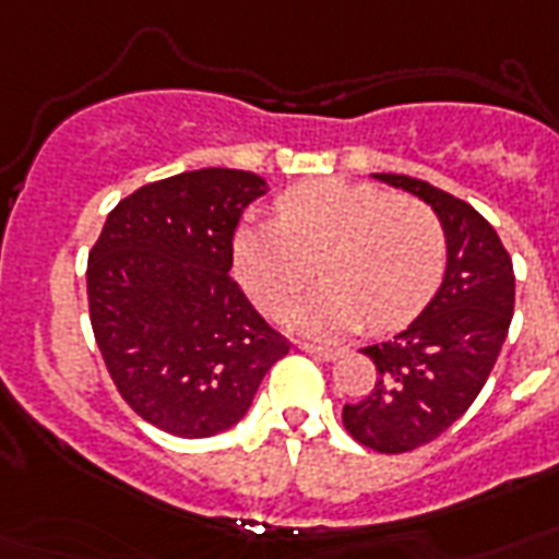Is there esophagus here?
Masks as SVG:
<instances>
[{
    "instance_id": "1",
    "label": "esophagus",
    "mask_w": 559,
    "mask_h": 559,
    "mask_svg": "<svg viewBox=\"0 0 559 559\" xmlns=\"http://www.w3.org/2000/svg\"><path fill=\"white\" fill-rule=\"evenodd\" d=\"M298 350H307V354H313L319 359H333L340 350L331 348V345H316V342H296Z\"/></svg>"
}]
</instances>
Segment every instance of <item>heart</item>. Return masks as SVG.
<instances>
[{"instance_id": "obj_1", "label": "heart", "mask_w": 559, "mask_h": 559, "mask_svg": "<svg viewBox=\"0 0 559 559\" xmlns=\"http://www.w3.org/2000/svg\"><path fill=\"white\" fill-rule=\"evenodd\" d=\"M275 209L278 219L237 228L235 272L254 305L275 313L319 261L322 287L287 310L296 331L340 336L366 322L394 331L441 284L447 231L426 202L333 177L289 188Z\"/></svg>"}]
</instances>
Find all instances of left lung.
I'll return each mask as SVG.
<instances>
[{"instance_id":"1","label":"left lung","mask_w":559,"mask_h":559,"mask_svg":"<svg viewBox=\"0 0 559 559\" xmlns=\"http://www.w3.org/2000/svg\"><path fill=\"white\" fill-rule=\"evenodd\" d=\"M373 177L429 202L447 231L441 289L406 331L362 348L377 380L366 400L342 408L354 441L397 455L447 432L485 389L513 319V263L469 202L403 174Z\"/></svg>"}]
</instances>
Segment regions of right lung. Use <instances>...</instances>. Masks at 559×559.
<instances>
[{
    "instance_id": "add662e5",
    "label": "right lung",
    "mask_w": 559,
    "mask_h": 559,
    "mask_svg": "<svg viewBox=\"0 0 559 559\" xmlns=\"http://www.w3.org/2000/svg\"><path fill=\"white\" fill-rule=\"evenodd\" d=\"M258 174L186 170L109 211L86 263L90 322L118 394L177 438L235 426L289 350L228 270Z\"/></svg>"
}]
</instances>
